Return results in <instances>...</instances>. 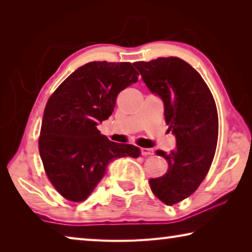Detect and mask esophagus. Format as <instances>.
Masks as SVG:
<instances>
[{"label":"esophagus","instance_id":"obj_1","mask_svg":"<svg viewBox=\"0 0 252 252\" xmlns=\"http://www.w3.org/2000/svg\"><path fill=\"white\" fill-rule=\"evenodd\" d=\"M140 152H141L142 156H152L155 153L152 149L149 148H140Z\"/></svg>","mask_w":252,"mask_h":252}]
</instances>
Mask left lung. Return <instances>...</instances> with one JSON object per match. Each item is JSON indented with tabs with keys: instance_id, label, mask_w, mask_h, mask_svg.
Here are the masks:
<instances>
[{
	"instance_id": "8db88e82",
	"label": "left lung",
	"mask_w": 252,
	"mask_h": 252,
	"mask_svg": "<svg viewBox=\"0 0 252 252\" xmlns=\"http://www.w3.org/2000/svg\"><path fill=\"white\" fill-rule=\"evenodd\" d=\"M133 64L149 90L163 101L165 123L176 136L174 150L156 152L167 160L168 171L149 180L153 194L172 206L192 194L211 167L218 142V111L202 76L183 60L158 58Z\"/></svg>"
}]
</instances>
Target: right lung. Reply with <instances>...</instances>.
I'll list each match as a JSON object with an SVG mask.
<instances>
[{
	"mask_svg": "<svg viewBox=\"0 0 252 252\" xmlns=\"http://www.w3.org/2000/svg\"><path fill=\"white\" fill-rule=\"evenodd\" d=\"M138 75L130 62H89L50 96L39 151L46 176L63 198L84 201L111 161L140 156L139 148L110 141L96 127L112 114L119 93L138 82Z\"/></svg>",
	"mask_w": 252,
	"mask_h": 252,
	"instance_id": "right-lung-1",
	"label": "right lung"
}]
</instances>
